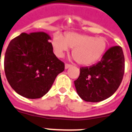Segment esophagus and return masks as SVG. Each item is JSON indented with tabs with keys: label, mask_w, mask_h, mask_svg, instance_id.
Returning a JSON list of instances; mask_svg holds the SVG:
<instances>
[{
	"label": "esophagus",
	"mask_w": 132,
	"mask_h": 132,
	"mask_svg": "<svg viewBox=\"0 0 132 132\" xmlns=\"http://www.w3.org/2000/svg\"><path fill=\"white\" fill-rule=\"evenodd\" d=\"M71 65H70V64H67V63H66V64H65V69H69V68H70V67H71Z\"/></svg>",
	"instance_id": "34e87169"
}]
</instances>
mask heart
Segmentation results:
<instances>
[{"label":"heart","instance_id":"b5f03b06","mask_svg":"<svg viewBox=\"0 0 132 132\" xmlns=\"http://www.w3.org/2000/svg\"><path fill=\"white\" fill-rule=\"evenodd\" d=\"M108 45L104 37H94L89 35L69 33L63 37L56 34L52 40L54 52L58 57L73 48L72 55L77 62L82 66H89L96 63L103 56Z\"/></svg>","mask_w":132,"mask_h":132}]
</instances>
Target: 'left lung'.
<instances>
[{
    "label": "left lung",
    "instance_id": "left-lung-1",
    "mask_svg": "<svg viewBox=\"0 0 132 132\" xmlns=\"http://www.w3.org/2000/svg\"><path fill=\"white\" fill-rule=\"evenodd\" d=\"M124 72L122 49L120 46L112 47L98 63L80 68L78 78L74 81L77 93L85 101H103L118 89L122 80Z\"/></svg>",
    "mask_w": 132,
    "mask_h": 132
}]
</instances>
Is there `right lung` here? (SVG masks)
Listing matches in <instances>:
<instances>
[{
    "instance_id": "obj_1",
    "label": "right lung",
    "mask_w": 132,
    "mask_h": 132,
    "mask_svg": "<svg viewBox=\"0 0 132 132\" xmlns=\"http://www.w3.org/2000/svg\"><path fill=\"white\" fill-rule=\"evenodd\" d=\"M51 37L43 31L22 33L9 43L4 59L7 80L12 88L27 98L46 94L64 63L53 52Z\"/></svg>"
}]
</instances>
